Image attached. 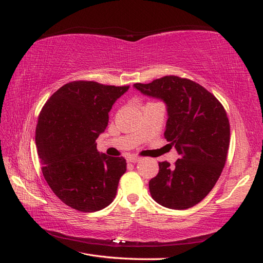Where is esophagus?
Returning a JSON list of instances; mask_svg holds the SVG:
<instances>
[{"instance_id":"1","label":"esophagus","mask_w":263,"mask_h":263,"mask_svg":"<svg viewBox=\"0 0 263 263\" xmlns=\"http://www.w3.org/2000/svg\"><path fill=\"white\" fill-rule=\"evenodd\" d=\"M128 163H137V161H139V157H136V156H131V157H127L126 159Z\"/></svg>"}]
</instances>
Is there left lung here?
<instances>
[{
	"instance_id": "obj_1",
	"label": "left lung",
	"mask_w": 263,
	"mask_h": 263,
	"mask_svg": "<svg viewBox=\"0 0 263 263\" xmlns=\"http://www.w3.org/2000/svg\"><path fill=\"white\" fill-rule=\"evenodd\" d=\"M133 87L166 104L164 136L180 155L174 166L159 163L150 194L166 208H191L215 186L226 163L231 130L224 106L199 83L176 76Z\"/></svg>"
}]
</instances>
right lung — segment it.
I'll list each match as a JSON object with an SVG mask.
<instances>
[{
    "label": "right lung",
    "instance_id": "right-lung-1",
    "mask_svg": "<svg viewBox=\"0 0 263 263\" xmlns=\"http://www.w3.org/2000/svg\"><path fill=\"white\" fill-rule=\"evenodd\" d=\"M128 88L72 81L55 91L39 113L36 147L43 175L71 208L93 212L113 202L126 161L99 154L96 139L108 124L111 106Z\"/></svg>",
    "mask_w": 263,
    "mask_h": 263
}]
</instances>
